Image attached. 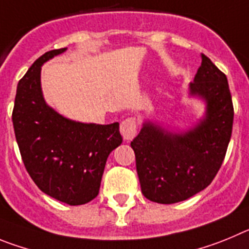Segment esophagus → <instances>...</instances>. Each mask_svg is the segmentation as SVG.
<instances>
[{
    "mask_svg": "<svg viewBox=\"0 0 249 249\" xmlns=\"http://www.w3.org/2000/svg\"><path fill=\"white\" fill-rule=\"evenodd\" d=\"M136 126H138V123H136V119L133 116L123 120L120 123V133H122L123 138L125 140H133L136 134Z\"/></svg>",
    "mask_w": 249,
    "mask_h": 249,
    "instance_id": "34e87169",
    "label": "esophagus"
}]
</instances>
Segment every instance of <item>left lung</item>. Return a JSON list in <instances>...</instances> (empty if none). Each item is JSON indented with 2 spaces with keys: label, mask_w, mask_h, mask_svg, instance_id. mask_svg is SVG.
I'll return each mask as SVG.
<instances>
[{
  "label": "left lung",
  "mask_w": 249,
  "mask_h": 249,
  "mask_svg": "<svg viewBox=\"0 0 249 249\" xmlns=\"http://www.w3.org/2000/svg\"><path fill=\"white\" fill-rule=\"evenodd\" d=\"M202 63L190 93L206 100V118L185 134H171L145 123L131 141L141 192L158 203L185 201L206 189L225 160L233 126V104L227 77L212 60Z\"/></svg>",
  "instance_id": "1"
}]
</instances>
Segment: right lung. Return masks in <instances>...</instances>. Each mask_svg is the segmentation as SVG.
Here are the masks:
<instances>
[{
    "label": "right lung",
    "mask_w": 249,
    "mask_h": 249,
    "mask_svg": "<svg viewBox=\"0 0 249 249\" xmlns=\"http://www.w3.org/2000/svg\"><path fill=\"white\" fill-rule=\"evenodd\" d=\"M66 49L44 53L19 80L12 122L22 161L38 189L60 202L78 206L98 196L107 159L123 138L119 123L73 122L46 104L41 66Z\"/></svg>",
    "instance_id": "obj_1"
}]
</instances>
